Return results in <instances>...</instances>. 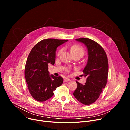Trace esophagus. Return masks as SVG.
<instances>
[{"mask_svg":"<svg viewBox=\"0 0 130 130\" xmlns=\"http://www.w3.org/2000/svg\"><path fill=\"white\" fill-rule=\"evenodd\" d=\"M70 81V79H68V78H65L64 79V82H68Z\"/></svg>","mask_w":130,"mask_h":130,"instance_id":"1","label":"esophagus"}]
</instances>
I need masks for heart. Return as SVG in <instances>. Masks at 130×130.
<instances>
[{"mask_svg": "<svg viewBox=\"0 0 130 130\" xmlns=\"http://www.w3.org/2000/svg\"><path fill=\"white\" fill-rule=\"evenodd\" d=\"M70 51H71V53H72V54H76L80 53V54H82V55H83L84 52V49L83 48V47L79 45H74L70 47ZM62 49L60 50L58 52V54H60L62 52Z\"/></svg>", "mask_w": 130, "mask_h": 130, "instance_id": "obj_1", "label": "heart"}]
</instances>
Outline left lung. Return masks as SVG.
Here are the masks:
<instances>
[{
	"label": "left lung",
	"instance_id": "1",
	"mask_svg": "<svg viewBox=\"0 0 130 130\" xmlns=\"http://www.w3.org/2000/svg\"><path fill=\"white\" fill-rule=\"evenodd\" d=\"M76 41L83 43L88 51V61L83 70L86 78L84 85L76 81L78 86L73 96L84 105L95 102L99 97L106 85L108 63L103 48L95 41L88 38H81Z\"/></svg>",
	"mask_w": 130,
	"mask_h": 130
}]
</instances>
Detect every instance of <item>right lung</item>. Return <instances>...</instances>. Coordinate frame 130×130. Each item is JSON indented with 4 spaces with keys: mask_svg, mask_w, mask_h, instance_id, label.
Segmentation results:
<instances>
[{
    "mask_svg": "<svg viewBox=\"0 0 130 130\" xmlns=\"http://www.w3.org/2000/svg\"><path fill=\"white\" fill-rule=\"evenodd\" d=\"M67 40L47 39L37 43L32 49L25 65V76L32 97L43 102L53 95V91L63 82L62 77L49 75L48 65H54L57 47Z\"/></svg>",
    "mask_w": 130,
    "mask_h": 130,
    "instance_id": "right-lung-1",
    "label": "right lung"
}]
</instances>
